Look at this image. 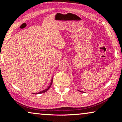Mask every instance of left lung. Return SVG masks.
Masks as SVG:
<instances>
[{"mask_svg": "<svg viewBox=\"0 0 122 122\" xmlns=\"http://www.w3.org/2000/svg\"><path fill=\"white\" fill-rule=\"evenodd\" d=\"M78 91H79V90H78ZM80 91V92H83L82 91Z\"/></svg>", "mask_w": 122, "mask_h": 122, "instance_id": "8db88e82", "label": "left lung"}]
</instances>
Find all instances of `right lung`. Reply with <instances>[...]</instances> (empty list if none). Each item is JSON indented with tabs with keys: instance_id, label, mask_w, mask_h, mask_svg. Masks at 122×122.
I'll return each instance as SVG.
<instances>
[{
	"instance_id": "1",
	"label": "right lung",
	"mask_w": 122,
	"mask_h": 122,
	"mask_svg": "<svg viewBox=\"0 0 122 122\" xmlns=\"http://www.w3.org/2000/svg\"><path fill=\"white\" fill-rule=\"evenodd\" d=\"M53 77H52V79H51V82H50V85H49V86L48 87H47V88H46L45 89V90H43V91H40V92H39L38 93H33V94H40V93H45V92H46L47 91V90H48L49 89V88H50V86H51V84H52V82H53Z\"/></svg>"
}]
</instances>
